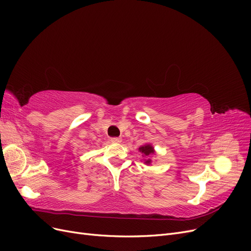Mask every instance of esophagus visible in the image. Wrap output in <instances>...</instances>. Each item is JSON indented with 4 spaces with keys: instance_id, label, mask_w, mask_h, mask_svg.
Listing matches in <instances>:
<instances>
[{
    "instance_id": "1",
    "label": "esophagus",
    "mask_w": 251,
    "mask_h": 251,
    "mask_svg": "<svg viewBox=\"0 0 251 251\" xmlns=\"http://www.w3.org/2000/svg\"><path fill=\"white\" fill-rule=\"evenodd\" d=\"M111 142H113V143H120L121 142V138H119V137H112L111 138Z\"/></svg>"
}]
</instances>
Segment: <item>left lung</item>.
<instances>
[{"mask_svg":"<svg viewBox=\"0 0 251 251\" xmlns=\"http://www.w3.org/2000/svg\"><path fill=\"white\" fill-rule=\"evenodd\" d=\"M139 151H141V153L146 156L147 158L150 157V155L154 154V149L153 147L151 146V144H146V146H143L141 148H139ZM146 163L147 164H150L151 163V159H148V160H146Z\"/></svg>","mask_w":251,"mask_h":251,"instance_id":"8db88e82","label":"left lung"}]
</instances>
